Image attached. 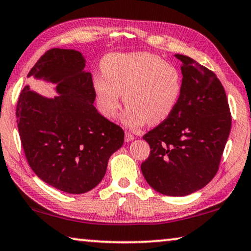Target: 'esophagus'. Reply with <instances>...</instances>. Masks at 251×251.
<instances>
[{
	"label": "esophagus",
	"mask_w": 251,
	"mask_h": 251,
	"mask_svg": "<svg viewBox=\"0 0 251 251\" xmlns=\"http://www.w3.org/2000/svg\"><path fill=\"white\" fill-rule=\"evenodd\" d=\"M134 138H136V137H134L133 134L131 133V132H126V142H129V141H132Z\"/></svg>",
	"instance_id": "34e87169"
}]
</instances>
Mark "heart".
<instances>
[{
  "instance_id": "b5f03b06",
  "label": "heart",
  "mask_w": 251,
  "mask_h": 251,
  "mask_svg": "<svg viewBox=\"0 0 251 251\" xmlns=\"http://www.w3.org/2000/svg\"><path fill=\"white\" fill-rule=\"evenodd\" d=\"M102 74L92 86L96 105L104 118L114 119L123 101L126 107L122 121L130 128L149 122L159 125L178 105L183 79L175 65L150 52H114L101 61Z\"/></svg>"
}]
</instances>
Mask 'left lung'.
<instances>
[{
    "instance_id": "8db88e82",
    "label": "left lung",
    "mask_w": 251,
    "mask_h": 251,
    "mask_svg": "<svg viewBox=\"0 0 251 251\" xmlns=\"http://www.w3.org/2000/svg\"><path fill=\"white\" fill-rule=\"evenodd\" d=\"M183 90L167 120L144 137L150 155L142 175L153 190L185 196L201 190L217 174L231 129L226 91L213 72L184 55Z\"/></svg>"
}]
</instances>
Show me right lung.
I'll list each match as a JSON object with an SVG mask.
<instances>
[{"label": "right lung", "instance_id": "right-lung-1", "mask_svg": "<svg viewBox=\"0 0 251 251\" xmlns=\"http://www.w3.org/2000/svg\"><path fill=\"white\" fill-rule=\"evenodd\" d=\"M86 60L74 49L48 50L28 77L57 84L55 98L25 85L17 105L18 129L26 160L40 179L57 190L83 194L105 175L125 132L100 114Z\"/></svg>", "mask_w": 251, "mask_h": 251}]
</instances>
